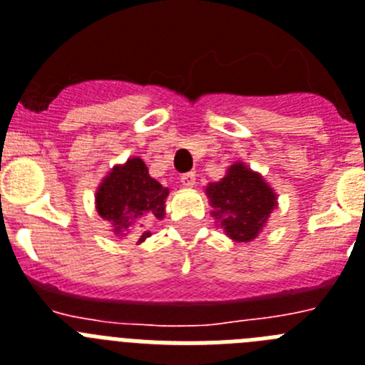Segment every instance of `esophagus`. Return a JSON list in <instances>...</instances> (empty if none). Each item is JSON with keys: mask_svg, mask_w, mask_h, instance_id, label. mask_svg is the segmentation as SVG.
Returning a JSON list of instances; mask_svg holds the SVG:
<instances>
[{"mask_svg": "<svg viewBox=\"0 0 365 365\" xmlns=\"http://www.w3.org/2000/svg\"><path fill=\"white\" fill-rule=\"evenodd\" d=\"M180 182L185 188H193L195 186V173H182L180 175Z\"/></svg>", "mask_w": 365, "mask_h": 365, "instance_id": "1", "label": "esophagus"}]
</instances>
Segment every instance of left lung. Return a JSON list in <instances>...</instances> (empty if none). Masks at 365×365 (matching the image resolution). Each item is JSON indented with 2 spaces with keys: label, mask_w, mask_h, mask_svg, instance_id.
Masks as SVG:
<instances>
[{
  "label": "left lung",
  "mask_w": 365,
  "mask_h": 365,
  "mask_svg": "<svg viewBox=\"0 0 365 365\" xmlns=\"http://www.w3.org/2000/svg\"><path fill=\"white\" fill-rule=\"evenodd\" d=\"M205 193L215 225L237 243L256 240L278 208V193L245 163L228 166L222 179L206 185Z\"/></svg>",
  "instance_id": "obj_1"
}]
</instances>
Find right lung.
Listing matches in <instances>:
<instances>
[{"label": "right lung", "instance_id": "add662e5", "mask_svg": "<svg viewBox=\"0 0 365 365\" xmlns=\"http://www.w3.org/2000/svg\"><path fill=\"white\" fill-rule=\"evenodd\" d=\"M170 190L150 175L140 157L115 164L96 188L95 208L117 237L135 235L137 245L151 235L148 222L164 219Z\"/></svg>", "mask_w": 365, "mask_h": 365}]
</instances>
